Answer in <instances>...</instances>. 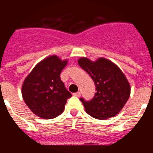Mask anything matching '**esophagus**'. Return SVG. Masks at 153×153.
<instances>
[{
	"mask_svg": "<svg viewBox=\"0 0 153 153\" xmlns=\"http://www.w3.org/2000/svg\"><path fill=\"white\" fill-rule=\"evenodd\" d=\"M74 95L76 96V97H80V95H81V93H80V92H76V93H74Z\"/></svg>",
	"mask_w": 153,
	"mask_h": 153,
	"instance_id": "34e87169",
	"label": "esophagus"
}]
</instances>
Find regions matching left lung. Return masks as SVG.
<instances>
[{"mask_svg":"<svg viewBox=\"0 0 153 153\" xmlns=\"http://www.w3.org/2000/svg\"><path fill=\"white\" fill-rule=\"evenodd\" d=\"M78 63L90 76L97 90L90 101L80 98L86 113L102 120L117 116L130 96V84L125 74L117 64L103 57L95 61L80 57Z\"/></svg>","mask_w":153,"mask_h":153,"instance_id":"left-lung-1","label":"left lung"}]
</instances>
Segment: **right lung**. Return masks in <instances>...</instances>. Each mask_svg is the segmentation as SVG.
<instances>
[{"mask_svg":"<svg viewBox=\"0 0 153 153\" xmlns=\"http://www.w3.org/2000/svg\"><path fill=\"white\" fill-rule=\"evenodd\" d=\"M68 60L56 55L44 58L27 75L21 88L24 102L37 117L45 120L55 118L64 110L71 93L65 88L60 73Z\"/></svg>","mask_w":153,"mask_h":153,"instance_id":"1","label":"right lung"}]
</instances>
